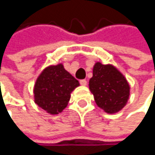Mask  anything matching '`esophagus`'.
<instances>
[{
	"label": "esophagus",
	"instance_id": "obj_1",
	"mask_svg": "<svg viewBox=\"0 0 155 155\" xmlns=\"http://www.w3.org/2000/svg\"><path fill=\"white\" fill-rule=\"evenodd\" d=\"M80 84H81V85L85 86V85L87 84V82H86V80H81V81H80Z\"/></svg>",
	"mask_w": 155,
	"mask_h": 155
}]
</instances>
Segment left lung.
Returning a JSON list of instances; mask_svg holds the SVG:
<instances>
[{
    "label": "left lung",
    "mask_w": 155,
    "mask_h": 155,
    "mask_svg": "<svg viewBox=\"0 0 155 155\" xmlns=\"http://www.w3.org/2000/svg\"><path fill=\"white\" fill-rule=\"evenodd\" d=\"M89 89L97 105L110 114L126 106L130 95L129 84L120 71L114 65H104L100 62L94 65Z\"/></svg>",
    "instance_id": "8db88e82"
}]
</instances>
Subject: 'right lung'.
Returning a JSON list of instances; mask_svg holds the SVG:
<instances>
[{
  "mask_svg": "<svg viewBox=\"0 0 155 155\" xmlns=\"http://www.w3.org/2000/svg\"><path fill=\"white\" fill-rule=\"evenodd\" d=\"M79 85L63 64L51 65L40 73L35 82L34 102L48 114H58L67 107L71 92Z\"/></svg>",
  "mask_w": 155,
  "mask_h": 155,
  "instance_id": "right-lung-1",
  "label": "right lung"
}]
</instances>
